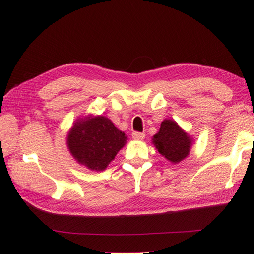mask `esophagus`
Instances as JSON below:
<instances>
[{"mask_svg":"<svg viewBox=\"0 0 254 254\" xmlns=\"http://www.w3.org/2000/svg\"><path fill=\"white\" fill-rule=\"evenodd\" d=\"M144 136H145L144 133H141V132H133V133H132V137H133V139L137 140V141L143 140Z\"/></svg>","mask_w":254,"mask_h":254,"instance_id":"34e87169","label":"esophagus"}]
</instances>
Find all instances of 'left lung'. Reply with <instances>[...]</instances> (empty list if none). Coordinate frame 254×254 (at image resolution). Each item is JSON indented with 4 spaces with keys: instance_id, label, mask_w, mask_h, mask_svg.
<instances>
[{
    "instance_id": "obj_1",
    "label": "left lung",
    "mask_w": 254,
    "mask_h": 254,
    "mask_svg": "<svg viewBox=\"0 0 254 254\" xmlns=\"http://www.w3.org/2000/svg\"><path fill=\"white\" fill-rule=\"evenodd\" d=\"M152 143L167 160L178 163L190 151L192 139L173 120H163L160 130L152 137Z\"/></svg>"
}]
</instances>
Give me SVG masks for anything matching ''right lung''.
<instances>
[{"instance_id": "right-lung-1", "label": "right lung", "mask_w": 254, "mask_h": 254, "mask_svg": "<svg viewBox=\"0 0 254 254\" xmlns=\"http://www.w3.org/2000/svg\"><path fill=\"white\" fill-rule=\"evenodd\" d=\"M126 133L115 127L110 119L88 115L78 119L68 132L67 145L75 160L88 169H106L127 143Z\"/></svg>"}]
</instances>
